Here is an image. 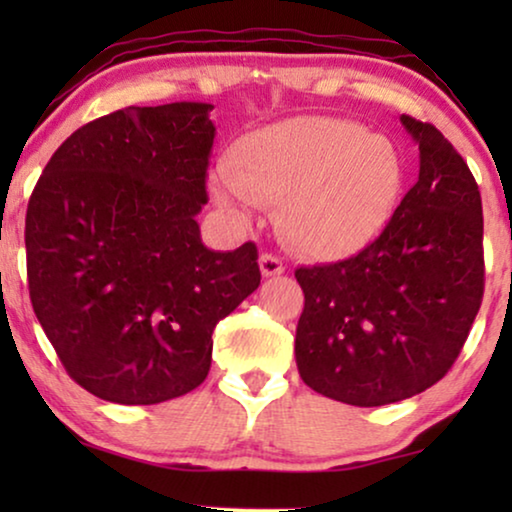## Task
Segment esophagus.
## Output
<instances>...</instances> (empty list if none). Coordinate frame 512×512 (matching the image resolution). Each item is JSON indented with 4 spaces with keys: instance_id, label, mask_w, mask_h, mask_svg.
Segmentation results:
<instances>
[{
    "instance_id": "34e87169",
    "label": "esophagus",
    "mask_w": 512,
    "mask_h": 512,
    "mask_svg": "<svg viewBox=\"0 0 512 512\" xmlns=\"http://www.w3.org/2000/svg\"><path fill=\"white\" fill-rule=\"evenodd\" d=\"M258 265H261L263 277H277V275H282V272H284L282 258L275 256V254H261V258H258Z\"/></svg>"
}]
</instances>
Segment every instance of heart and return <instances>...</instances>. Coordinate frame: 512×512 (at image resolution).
I'll list each match as a JSON object with an SVG mask.
<instances>
[{"label": "heart", "instance_id": "obj_1", "mask_svg": "<svg viewBox=\"0 0 512 512\" xmlns=\"http://www.w3.org/2000/svg\"><path fill=\"white\" fill-rule=\"evenodd\" d=\"M401 188L403 158L394 142L326 116L247 132L212 179L216 202L242 221L254 205L279 202L286 244L326 261L366 249L394 214Z\"/></svg>", "mask_w": 512, "mask_h": 512}]
</instances>
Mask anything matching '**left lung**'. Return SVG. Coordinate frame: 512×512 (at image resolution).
<instances>
[{
    "instance_id": "1",
    "label": "left lung",
    "mask_w": 512,
    "mask_h": 512,
    "mask_svg": "<svg viewBox=\"0 0 512 512\" xmlns=\"http://www.w3.org/2000/svg\"><path fill=\"white\" fill-rule=\"evenodd\" d=\"M401 123L419 144V179L380 237L345 261L296 270L298 373L317 394L359 408L443 380L485 293L478 184L436 125Z\"/></svg>"
}]
</instances>
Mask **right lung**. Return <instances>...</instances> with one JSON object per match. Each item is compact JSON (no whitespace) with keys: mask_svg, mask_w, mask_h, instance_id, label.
<instances>
[{"mask_svg":"<svg viewBox=\"0 0 512 512\" xmlns=\"http://www.w3.org/2000/svg\"><path fill=\"white\" fill-rule=\"evenodd\" d=\"M205 102L128 107L72 132L30 195V300L67 375L102 401L153 405L205 382L212 333L261 284L258 249L212 251L214 123Z\"/></svg>","mask_w":512,"mask_h":512,"instance_id":"right-lung-1","label":"right lung"}]
</instances>
